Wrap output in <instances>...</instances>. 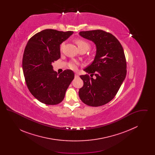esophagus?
Returning a JSON list of instances; mask_svg holds the SVG:
<instances>
[{"label": "esophagus", "instance_id": "obj_1", "mask_svg": "<svg viewBox=\"0 0 155 155\" xmlns=\"http://www.w3.org/2000/svg\"><path fill=\"white\" fill-rule=\"evenodd\" d=\"M75 77L78 78V77H79V74H78V73H75Z\"/></svg>", "mask_w": 155, "mask_h": 155}]
</instances>
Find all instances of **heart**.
<instances>
[{"mask_svg":"<svg viewBox=\"0 0 155 155\" xmlns=\"http://www.w3.org/2000/svg\"><path fill=\"white\" fill-rule=\"evenodd\" d=\"M75 42L78 45V47L80 50L84 49H86L87 51H88L89 49V48H90V44H89L88 42H87L85 40L78 39H77L75 41ZM64 43L61 44V48H62V47L64 46ZM69 67L71 69H73V70L77 69V63L75 62V61L71 62L69 64Z\"/></svg>","mask_w":155,"mask_h":155,"instance_id":"obj_1","label":"heart"}]
</instances>
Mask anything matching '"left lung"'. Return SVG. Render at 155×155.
I'll list each match as a JSON object with an SVG mask.
<instances>
[{"label":"left lung","mask_w":155,"mask_h":155,"mask_svg":"<svg viewBox=\"0 0 155 155\" xmlns=\"http://www.w3.org/2000/svg\"><path fill=\"white\" fill-rule=\"evenodd\" d=\"M79 34L93 42L96 48L93 62L84 70L96 77L80 75L84 85L79 90V96L88 106H102L114 97L125 80L127 63L124 50L116 37L102 30L81 31Z\"/></svg>","instance_id":"left-lung-1"}]
</instances>
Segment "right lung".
I'll list each match as a JSON object with an SVG mask.
<instances>
[{"label":"right lung","instance_id":"1","mask_svg":"<svg viewBox=\"0 0 155 155\" xmlns=\"http://www.w3.org/2000/svg\"><path fill=\"white\" fill-rule=\"evenodd\" d=\"M73 34L47 29L31 37L27 44L22 58L23 73L30 92L42 103H60L74 79L72 70L59 74L52 66L60 58V45Z\"/></svg>","mask_w":155,"mask_h":155}]
</instances>
